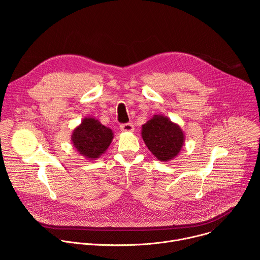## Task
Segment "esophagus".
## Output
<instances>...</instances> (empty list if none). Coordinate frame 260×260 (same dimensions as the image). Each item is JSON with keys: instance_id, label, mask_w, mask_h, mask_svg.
<instances>
[{"instance_id": "esophagus-1", "label": "esophagus", "mask_w": 260, "mask_h": 260, "mask_svg": "<svg viewBox=\"0 0 260 260\" xmlns=\"http://www.w3.org/2000/svg\"><path fill=\"white\" fill-rule=\"evenodd\" d=\"M120 131L123 133H132L135 131L133 123H123L120 125Z\"/></svg>"}]
</instances>
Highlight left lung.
I'll list each match as a JSON object with an SVG mask.
<instances>
[{"instance_id":"1","label":"left lung","mask_w":260,"mask_h":260,"mask_svg":"<svg viewBox=\"0 0 260 260\" xmlns=\"http://www.w3.org/2000/svg\"><path fill=\"white\" fill-rule=\"evenodd\" d=\"M141 136L148 149L160 161L178 156L185 142V134L180 125L162 114L153 115L142 125Z\"/></svg>"}]
</instances>
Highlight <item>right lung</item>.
Returning a JSON list of instances; mask_svg holds the SVG:
<instances>
[{
  "label": "right lung",
  "mask_w": 260,
  "mask_h": 260,
  "mask_svg": "<svg viewBox=\"0 0 260 260\" xmlns=\"http://www.w3.org/2000/svg\"><path fill=\"white\" fill-rule=\"evenodd\" d=\"M114 138L112 129L93 117H85L73 129L72 144L83 157L93 160L103 155Z\"/></svg>",
  "instance_id": "obj_1"
}]
</instances>
